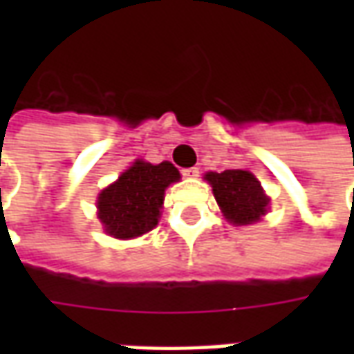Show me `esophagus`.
I'll return each mask as SVG.
<instances>
[{"label":"esophagus","instance_id":"esophagus-1","mask_svg":"<svg viewBox=\"0 0 354 354\" xmlns=\"http://www.w3.org/2000/svg\"><path fill=\"white\" fill-rule=\"evenodd\" d=\"M182 174H184L185 178H197V176H199V169H197V167H192V169H184V170H182Z\"/></svg>","mask_w":354,"mask_h":354}]
</instances>
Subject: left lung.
<instances>
[{
    "instance_id": "8db88e82",
    "label": "left lung",
    "mask_w": 354,
    "mask_h": 354,
    "mask_svg": "<svg viewBox=\"0 0 354 354\" xmlns=\"http://www.w3.org/2000/svg\"><path fill=\"white\" fill-rule=\"evenodd\" d=\"M205 178L212 185L216 201L231 223L248 225L258 222L267 212L269 199L260 182L248 170L208 172Z\"/></svg>"
}]
</instances>
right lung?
Returning a JSON list of instances; mask_svg holds the SVG:
<instances>
[{
	"label": "right lung",
	"instance_id": "right-lung-1",
	"mask_svg": "<svg viewBox=\"0 0 354 354\" xmlns=\"http://www.w3.org/2000/svg\"><path fill=\"white\" fill-rule=\"evenodd\" d=\"M178 180L180 172L169 161L134 162L98 197V218L106 233L115 239H132L153 230L161 214L165 189Z\"/></svg>",
	"mask_w": 354,
	"mask_h": 354
}]
</instances>
